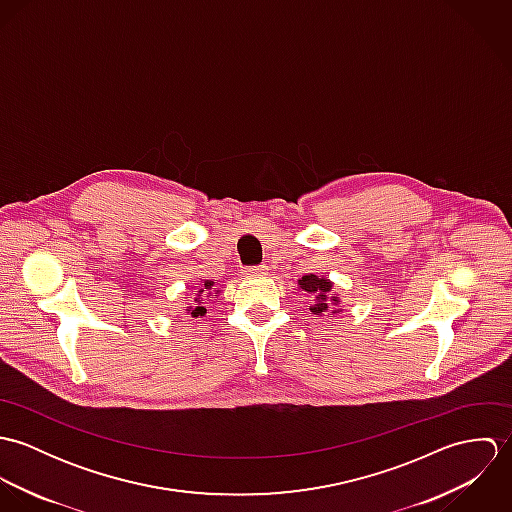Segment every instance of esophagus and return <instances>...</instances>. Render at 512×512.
<instances>
[{
	"label": "esophagus",
	"mask_w": 512,
	"mask_h": 512,
	"mask_svg": "<svg viewBox=\"0 0 512 512\" xmlns=\"http://www.w3.org/2000/svg\"><path fill=\"white\" fill-rule=\"evenodd\" d=\"M250 276H256V278H260V276H266L268 274V266L266 264H260V266H252V268H248L246 270Z\"/></svg>",
	"instance_id": "esophagus-1"
}]
</instances>
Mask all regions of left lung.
I'll use <instances>...</instances> for the list:
<instances>
[{
    "label": "left lung",
    "instance_id": "1",
    "mask_svg": "<svg viewBox=\"0 0 512 512\" xmlns=\"http://www.w3.org/2000/svg\"><path fill=\"white\" fill-rule=\"evenodd\" d=\"M297 286L301 292L313 295V305L309 307V311L313 315H323V313H339V309H335L339 305V297L337 293H331L333 284L327 278H319L315 274H307L301 280H297Z\"/></svg>",
    "mask_w": 512,
    "mask_h": 512
}]
</instances>
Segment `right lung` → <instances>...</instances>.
Instances as JSON below:
<instances>
[{
	"label": "right lung",
	"mask_w": 512,
	"mask_h": 512,
	"mask_svg": "<svg viewBox=\"0 0 512 512\" xmlns=\"http://www.w3.org/2000/svg\"><path fill=\"white\" fill-rule=\"evenodd\" d=\"M220 292L215 288V282H211V280H205V282H201L199 286H197V293H195V299H193V303H189V307L185 309L191 317H203L205 313H207V307H205V303L209 301V297H211V293Z\"/></svg>",
	"instance_id": "add662e5"
}]
</instances>
